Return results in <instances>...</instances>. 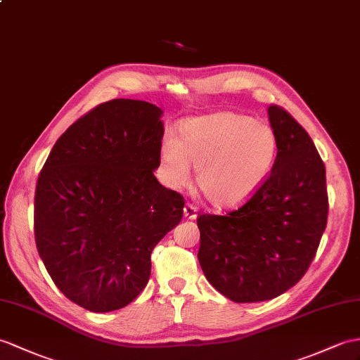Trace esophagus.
<instances>
[{"instance_id":"34e87169","label":"esophagus","mask_w":360,"mask_h":360,"mask_svg":"<svg viewBox=\"0 0 360 360\" xmlns=\"http://www.w3.org/2000/svg\"><path fill=\"white\" fill-rule=\"evenodd\" d=\"M183 212H185V217L189 218V220H195L197 214H198V207L192 203H186L185 209H183Z\"/></svg>"}]
</instances>
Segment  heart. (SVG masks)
Masks as SVG:
<instances>
[{"label":"heart","instance_id":"heart-1","mask_svg":"<svg viewBox=\"0 0 360 360\" xmlns=\"http://www.w3.org/2000/svg\"><path fill=\"white\" fill-rule=\"evenodd\" d=\"M180 139L163 137L160 162L165 180L172 188L186 186L191 166L197 186L210 206H241L262 186L278 153L275 131L266 122L236 112L185 120Z\"/></svg>","mask_w":360,"mask_h":360}]
</instances>
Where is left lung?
<instances>
[{"label": "left lung", "instance_id": "left-lung-1", "mask_svg": "<svg viewBox=\"0 0 360 360\" xmlns=\"http://www.w3.org/2000/svg\"><path fill=\"white\" fill-rule=\"evenodd\" d=\"M267 112L278 139L269 177L238 209L197 218L203 274L240 304L274 300L300 281L328 217L326 165L311 137L279 105Z\"/></svg>", "mask_w": 360, "mask_h": 360}]
</instances>
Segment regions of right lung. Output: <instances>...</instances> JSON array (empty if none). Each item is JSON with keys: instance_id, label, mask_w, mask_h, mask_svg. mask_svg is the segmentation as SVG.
Masks as SVG:
<instances>
[{"instance_id": "add662e5", "label": "right lung", "mask_w": 360, "mask_h": 360, "mask_svg": "<svg viewBox=\"0 0 360 360\" xmlns=\"http://www.w3.org/2000/svg\"><path fill=\"white\" fill-rule=\"evenodd\" d=\"M162 110L112 99L79 117L44 163L34 241L56 287L94 313L124 309L151 275V253L185 198L157 181Z\"/></svg>"}]
</instances>
